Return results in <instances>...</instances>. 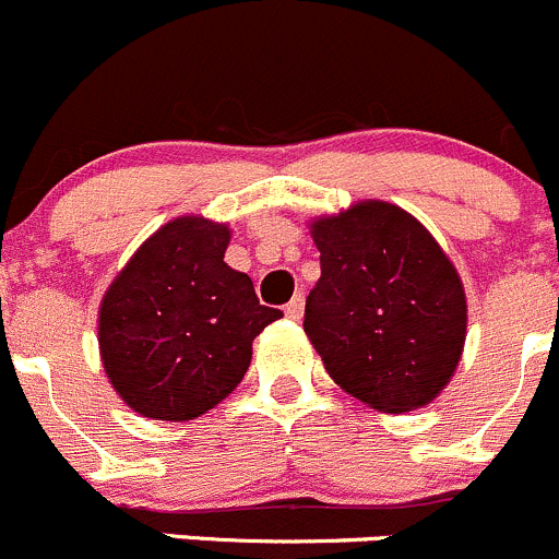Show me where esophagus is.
I'll return each mask as SVG.
<instances>
[{"label": "esophagus", "mask_w": 559, "mask_h": 559, "mask_svg": "<svg viewBox=\"0 0 559 559\" xmlns=\"http://www.w3.org/2000/svg\"><path fill=\"white\" fill-rule=\"evenodd\" d=\"M301 312H304V293H296V296L285 304V314L290 320H298L301 318Z\"/></svg>", "instance_id": "1"}]
</instances>
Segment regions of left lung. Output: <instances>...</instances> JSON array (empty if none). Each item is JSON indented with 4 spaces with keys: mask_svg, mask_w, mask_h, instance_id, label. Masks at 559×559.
Instances as JSON below:
<instances>
[{
    "mask_svg": "<svg viewBox=\"0 0 559 559\" xmlns=\"http://www.w3.org/2000/svg\"><path fill=\"white\" fill-rule=\"evenodd\" d=\"M320 280L304 331L325 372L383 413L429 405L449 385L467 334L465 287L405 209L364 201L312 223Z\"/></svg>",
    "mask_w": 559,
    "mask_h": 559,
    "instance_id": "8db88e82",
    "label": "left lung"
}]
</instances>
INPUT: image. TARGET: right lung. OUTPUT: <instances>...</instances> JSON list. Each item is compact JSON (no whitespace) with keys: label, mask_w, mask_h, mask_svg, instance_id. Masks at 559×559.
Masks as SVG:
<instances>
[{"label":"right lung","mask_w":559,"mask_h":559,"mask_svg":"<svg viewBox=\"0 0 559 559\" xmlns=\"http://www.w3.org/2000/svg\"><path fill=\"white\" fill-rule=\"evenodd\" d=\"M228 225L179 217L148 236L99 304V356L116 394L154 421H192L245 378L252 340L282 318L223 261Z\"/></svg>","instance_id":"add662e5"}]
</instances>
